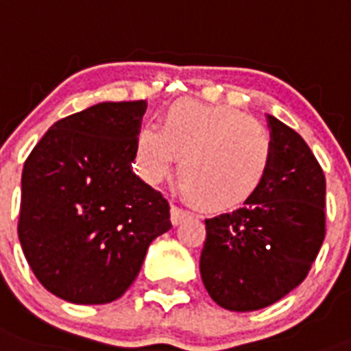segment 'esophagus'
I'll use <instances>...</instances> for the list:
<instances>
[{
	"label": "esophagus",
	"instance_id": "1",
	"mask_svg": "<svg viewBox=\"0 0 351 351\" xmlns=\"http://www.w3.org/2000/svg\"><path fill=\"white\" fill-rule=\"evenodd\" d=\"M191 213L187 209H182V207H178V205H173L171 207V221L175 225L182 223V221L185 220V218H189Z\"/></svg>",
	"mask_w": 351,
	"mask_h": 351
}]
</instances>
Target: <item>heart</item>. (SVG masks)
<instances>
[{"mask_svg":"<svg viewBox=\"0 0 351 351\" xmlns=\"http://www.w3.org/2000/svg\"><path fill=\"white\" fill-rule=\"evenodd\" d=\"M182 156L180 180L196 204L234 207L263 185L272 164L269 130L229 106L182 101L171 106L164 126L146 124L135 136V164L158 184Z\"/></svg>","mask_w":351,"mask_h":351,"instance_id":"heart-1","label":"heart"}]
</instances>
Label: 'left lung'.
<instances>
[{
	"mask_svg": "<svg viewBox=\"0 0 351 351\" xmlns=\"http://www.w3.org/2000/svg\"><path fill=\"white\" fill-rule=\"evenodd\" d=\"M272 164L263 185L230 213L205 220L200 274L215 303L234 312L274 304L308 274L326 234V180L292 128L267 115Z\"/></svg>",
	"mask_w": 351,
	"mask_h": 351,
	"instance_id": "8db88e82",
	"label": "left lung"
}]
</instances>
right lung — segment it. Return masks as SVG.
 <instances>
[{"label": "right lung", "mask_w": 351, "mask_h": 351, "mask_svg": "<svg viewBox=\"0 0 351 351\" xmlns=\"http://www.w3.org/2000/svg\"><path fill=\"white\" fill-rule=\"evenodd\" d=\"M146 102H101L57 121L25 160L18 234L39 283L75 304L121 298L169 204L131 169Z\"/></svg>", "instance_id": "right-lung-1"}]
</instances>
